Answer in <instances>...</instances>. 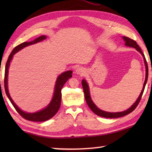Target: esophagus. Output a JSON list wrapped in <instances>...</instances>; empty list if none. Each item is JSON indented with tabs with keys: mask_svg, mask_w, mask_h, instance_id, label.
Masks as SVG:
<instances>
[{
	"mask_svg": "<svg viewBox=\"0 0 152 152\" xmlns=\"http://www.w3.org/2000/svg\"><path fill=\"white\" fill-rule=\"evenodd\" d=\"M85 73H86V71L84 70V69H83L82 68H78L76 70V74L80 76H84V74H85Z\"/></svg>",
	"mask_w": 152,
	"mask_h": 152,
	"instance_id": "34e87169",
	"label": "esophagus"
}]
</instances>
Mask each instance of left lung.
Masks as SVG:
<instances>
[{"instance_id":"8db88e82","label":"left lung","mask_w":152,"mask_h":152,"mask_svg":"<svg viewBox=\"0 0 152 152\" xmlns=\"http://www.w3.org/2000/svg\"><path fill=\"white\" fill-rule=\"evenodd\" d=\"M123 39L125 42V45L127 46V47H130V48H135L136 50L139 51L141 55H142L143 58V61H144V64H145V81H144L143 83V88L141 90V92L140 94V96L137 98V99L136 100V101L132 105V107L129 108L128 109L126 110H124V111L122 112H117V113H110V112H107V111H104V110H102L101 109H100L99 108H98L96 104H95L91 97V93H90V89H89V86L88 84L87 83V82L86 80L83 79L82 80V88H83L84 90V96H85V100L87 104L88 105V107H90L92 112L95 114L97 115L98 116L102 117H104V118H119V117H121L125 116V115H128L129 113H132L133 110H134L140 102L141 98L142 96V94L143 93L144 89H145V84L147 83L148 81V64L147 61H146L145 56H144L143 53L141 51V48H140V46L137 45V43H136L135 41L133 40L130 38H129L127 37H125L123 36Z\"/></svg>"}]
</instances>
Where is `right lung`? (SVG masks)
<instances>
[{
  "label": "right lung",
  "instance_id": "add662e5",
  "mask_svg": "<svg viewBox=\"0 0 152 152\" xmlns=\"http://www.w3.org/2000/svg\"><path fill=\"white\" fill-rule=\"evenodd\" d=\"M47 37L45 35H42L40 37L36 38L32 42H23L20 43V45H17V47H15L13 50L12 51L11 54L9 55L8 60L7 61L6 66H5V72H4V89L5 92H6L7 96H8L10 101L13 105L15 109H16L17 111L19 113V114L22 116L24 119H27L28 121H37V122H41V121H45L50 119L51 117H53L54 115L57 113L59 109H60V105H61V90L63 86L65 84L66 82L68 81L69 78H72V71L69 70L66 71L64 72L61 73L60 75H59L58 77L57 80H56V82L55 84V88H54V92H53V96L52 97V99L50 101V103L48 104V106H46L45 108H43V109L39 110L37 112L35 113H27L23 111L19 107H18L17 105L15 103L14 101H12L11 96H10L9 89H8V74H9V68L10 64L12 60L13 56L15 53H17L18 51L21 50L22 49H23L25 47L27 46L35 44L38 42H42L43 40L45 39Z\"/></svg>",
  "mask_w": 152,
  "mask_h": 152
}]
</instances>
